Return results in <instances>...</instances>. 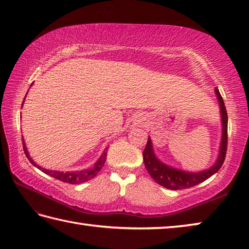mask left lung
I'll use <instances>...</instances> for the list:
<instances>
[{
    "label": "left lung",
    "instance_id": "1",
    "mask_svg": "<svg viewBox=\"0 0 249 249\" xmlns=\"http://www.w3.org/2000/svg\"><path fill=\"white\" fill-rule=\"evenodd\" d=\"M215 91L219 101V106H220L222 136L218 159L216 160V163L213 164L211 168L203 170V172L191 173L168 166V165L160 162L157 158V155L154 154L153 151L152 141H151L150 137L148 138L147 145H145L142 153L144 166L147 168L150 176L154 179V181H157L162 187L169 190H181L194 187L198 183L205 181L209 177H212L213 175L216 174L222 166V164L225 162L226 159L228 144V113L220 92H219L218 89H215Z\"/></svg>",
    "mask_w": 249,
    "mask_h": 249
}]
</instances>
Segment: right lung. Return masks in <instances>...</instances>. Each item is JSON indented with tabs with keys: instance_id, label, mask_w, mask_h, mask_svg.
Instances as JSON below:
<instances>
[{
	"instance_id": "1",
	"label": "right lung",
	"mask_w": 249,
	"mask_h": 249,
	"mask_svg": "<svg viewBox=\"0 0 249 249\" xmlns=\"http://www.w3.org/2000/svg\"><path fill=\"white\" fill-rule=\"evenodd\" d=\"M23 105V102H22ZM23 142V151L24 153H26L28 160H30V163L34 166L37 167L40 170H42L43 173H45L46 175H50V176L56 178L58 180H60V181L63 182H67V183H71V184H79V183H83L85 181H89V180L94 178L97 174L100 172V169L104 166V164L106 162V158H107V150L108 148H106L104 153L101 154V157L99 158V160H97V162L94 164V166L91 168L89 169H84V170H80V172H58V170H50V169H45L41 166H38L36 165V163L34 162V160L30 158V155H29L27 148H26V144H24V141Z\"/></svg>"
}]
</instances>
